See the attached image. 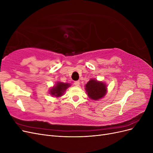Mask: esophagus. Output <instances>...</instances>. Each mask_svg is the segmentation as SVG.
I'll return each mask as SVG.
<instances>
[{
  "label": "esophagus",
  "mask_w": 153,
  "mask_h": 153,
  "mask_svg": "<svg viewBox=\"0 0 153 153\" xmlns=\"http://www.w3.org/2000/svg\"><path fill=\"white\" fill-rule=\"evenodd\" d=\"M74 84H75V85H76V86H79L80 82L79 81H75V82H74Z\"/></svg>",
  "instance_id": "1"
}]
</instances>
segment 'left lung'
Masks as SVG:
<instances>
[{
    "label": "left lung",
    "instance_id": "left-lung-1",
    "mask_svg": "<svg viewBox=\"0 0 153 153\" xmlns=\"http://www.w3.org/2000/svg\"><path fill=\"white\" fill-rule=\"evenodd\" d=\"M85 89L88 96L92 100H99L105 95L106 87L103 82L95 80H91L85 85Z\"/></svg>",
    "mask_w": 153,
    "mask_h": 153
}]
</instances>
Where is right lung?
<instances>
[{"instance_id":"add662e5","label":"right lung","mask_w":153,"mask_h":153,"mask_svg":"<svg viewBox=\"0 0 153 153\" xmlns=\"http://www.w3.org/2000/svg\"><path fill=\"white\" fill-rule=\"evenodd\" d=\"M69 86H70V84H69L58 82L56 85L51 89L50 93L56 97H60L63 94L64 92L65 91V90Z\"/></svg>"}]
</instances>
